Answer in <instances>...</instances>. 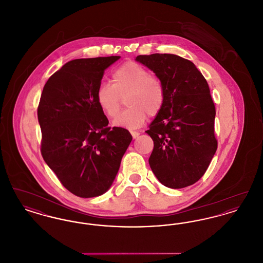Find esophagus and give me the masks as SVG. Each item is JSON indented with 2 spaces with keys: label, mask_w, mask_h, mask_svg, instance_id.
Wrapping results in <instances>:
<instances>
[{
  "label": "esophagus",
  "mask_w": 263,
  "mask_h": 263,
  "mask_svg": "<svg viewBox=\"0 0 263 263\" xmlns=\"http://www.w3.org/2000/svg\"><path fill=\"white\" fill-rule=\"evenodd\" d=\"M131 135H132L133 139H136V138L140 135V133L136 132V131H132V132H131Z\"/></svg>",
  "instance_id": "1"
}]
</instances>
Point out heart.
<instances>
[{
	"label": "heart",
	"mask_w": 263,
	"mask_h": 263,
	"mask_svg": "<svg viewBox=\"0 0 263 263\" xmlns=\"http://www.w3.org/2000/svg\"><path fill=\"white\" fill-rule=\"evenodd\" d=\"M112 84L101 82L96 98L102 112L114 118L120 110L122 98L129 107L119 114L113 124L128 129L143 125L147 115L155 117L163 109L165 88L157 76L144 66L133 61L122 64L112 74Z\"/></svg>",
	"instance_id": "obj_1"
}]
</instances>
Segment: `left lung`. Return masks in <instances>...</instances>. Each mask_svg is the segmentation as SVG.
<instances>
[{"instance_id":"obj_1","label":"left lung","mask_w":263,"mask_h":263,"mask_svg":"<svg viewBox=\"0 0 263 263\" xmlns=\"http://www.w3.org/2000/svg\"><path fill=\"white\" fill-rule=\"evenodd\" d=\"M136 61L152 70L165 88L163 109L146 131L154 141L151 168L166 187L192 185L205 174L218 147L207 81L193 63L175 54L139 55Z\"/></svg>"}]
</instances>
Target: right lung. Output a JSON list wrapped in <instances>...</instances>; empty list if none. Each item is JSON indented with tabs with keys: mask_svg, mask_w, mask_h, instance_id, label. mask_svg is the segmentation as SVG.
Masks as SVG:
<instances>
[{
	"mask_svg": "<svg viewBox=\"0 0 263 263\" xmlns=\"http://www.w3.org/2000/svg\"><path fill=\"white\" fill-rule=\"evenodd\" d=\"M119 58L66 63L41 93V155L64 187L82 198L100 196L110 188L132 141L128 130L108 127L96 98L105 69Z\"/></svg>",
	"mask_w": 263,
	"mask_h": 263,
	"instance_id": "add662e5",
	"label": "right lung"
}]
</instances>
